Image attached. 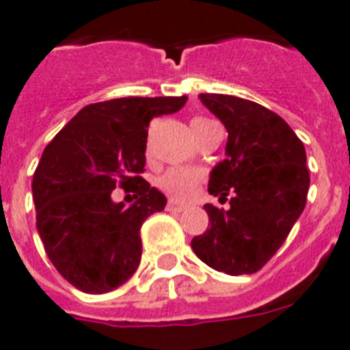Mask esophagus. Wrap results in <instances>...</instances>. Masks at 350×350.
Masks as SVG:
<instances>
[{"label": "esophagus", "instance_id": "esophagus-1", "mask_svg": "<svg viewBox=\"0 0 350 350\" xmlns=\"http://www.w3.org/2000/svg\"><path fill=\"white\" fill-rule=\"evenodd\" d=\"M167 211H171V213H183V211H187V206L174 202V200H169Z\"/></svg>", "mask_w": 350, "mask_h": 350}]
</instances>
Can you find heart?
<instances>
[{"instance_id": "b5f03b06", "label": "heart", "mask_w": 350, "mask_h": 350, "mask_svg": "<svg viewBox=\"0 0 350 350\" xmlns=\"http://www.w3.org/2000/svg\"><path fill=\"white\" fill-rule=\"evenodd\" d=\"M206 122H209V118L195 116L191 120V127L198 124H206ZM200 181H202V176L193 171V169L172 167L163 172L157 183H159L160 190H163L171 197L178 198V200H187V198L193 197Z\"/></svg>"}]
</instances>
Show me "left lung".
<instances>
[{"mask_svg": "<svg viewBox=\"0 0 350 350\" xmlns=\"http://www.w3.org/2000/svg\"><path fill=\"white\" fill-rule=\"evenodd\" d=\"M228 132L226 159L214 165L209 193L230 209L206 204L209 226L191 250L218 272L254 273L277 253L300 218L310 185L304 143L281 116L253 100L200 94Z\"/></svg>", "mask_w": 350, "mask_h": 350, "instance_id": "8db88e82", "label": "left lung"}]
</instances>
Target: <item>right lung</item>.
I'll list each match as a JSON object with an SVG mask.
<instances>
[{"label":"right lung","mask_w":350,"mask_h":350,"mask_svg":"<svg viewBox=\"0 0 350 350\" xmlns=\"http://www.w3.org/2000/svg\"><path fill=\"white\" fill-rule=\"evenodd\" d=\"M188 97H120L85 106L43 150L33 176L36 228L53 267L90 295L127 282L141 261V225L167 198L141 178L148 125ZM120 186L138 200L127 208Z\"/></svg>","instance_id":"add662e5"}]
</instances>
